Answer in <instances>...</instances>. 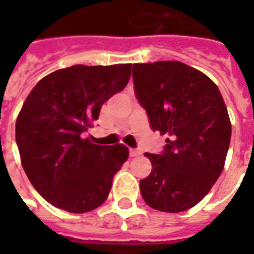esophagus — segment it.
Segmentation results:
<instances>
[{
    "instance_id": "esophagus-1",
    "label": "esophagus",
    "mask_w": 254,
    "mask_h": 254,
    "mask_svg": "<svg viewBox=\"0 0 254 254\" xmlns=\"http://www.w3.org/2000/svg\"><path fill=\"white\" fill-rule=\"evenodd\" d=\"M141 155V151L137 150V148H130V157H138Z\"/></svg>"
}]
</instances>
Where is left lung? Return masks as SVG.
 <instances>
[{"label": "left lung", "instance_id": "8db88e82", "mask_svg": "<svg viewBox=\"0 0 254 254\" xmlns=\"http://www.w3.org/2000/svg\"><path fill=\"white\" fill-rule=\"evenodd\" d=\"M134 93L154 131L167 134L160 154L145 152L151 174L140 181L145 203L184 212L208 193L229 150L228 109L206 74L177 61L132 64Z\"/></svg>", "mask_w": 254, "mask_h": 254}]
</instances>
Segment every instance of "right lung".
I'll return each instance as SVG.
<instances>
[{"label": "right lung", "instance_id": "obj_1", "mask_svg": "<svg viewBox=\"0 0 254 254\" xmlns=\"http://www.w3.org/2000/svg\"><path fill=\"white\" fill-rule=\"evenodd\" d=\"M130 70L128 64H74L45 76L28 94L16 119V145L26 177L51 205L84 213L107 199L128 148L97 145L83 134L103 103L127 86Z\"/></svg>", "mask_w": 254, "mask_h": 254}]
</instances>
